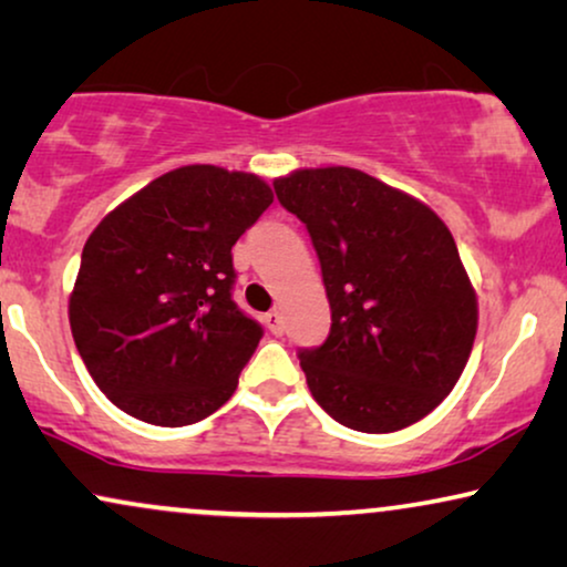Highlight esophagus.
I'll use <instances>...</instances> for the list:
<instances>
[{
    "mask_svg": "<svg viewBox=\"0 0 567 567\" xmlns=\"http://www.w3.org/2000/svg\"><path fill=\"white\" fill-rule=\"evenodd\" d=\"M264 323H267V329L277 337L285 331V319H282V313H279V311H269L267 316H264Z\"/></svg>",
    "mask_w": 567,
    "mask_h": 567,
    "instance_id": "1",
    "label": "esophagus"
}]
</instances>
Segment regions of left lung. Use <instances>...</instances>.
<instances>
[{
  "instance_id": "left-lung-1",
  "label": "left lung",
  "mask_w": 567,
  "mask_h": 567,
  "mask_svg": "<svg viewBox=\"0 0 567 567\" xmlns=\"http://www.w3.org/2000/svg\"><path fill=\"white\" fill-rule=\"evenodd\" d=\"M275 192L311 236L331 308L327 342L298 352L313 399L360 433L422 420L456 386L477 334V296L446 223L342 165L296 171Z\"/></svg>"
}]
</instances>
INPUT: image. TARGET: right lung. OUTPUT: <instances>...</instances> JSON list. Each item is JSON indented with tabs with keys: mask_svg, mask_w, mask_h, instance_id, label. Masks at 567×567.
Masks as SVG:
<instances>
[{
	"mask_svg": "<svg viewBox=\"0 0 567 567\" xmlns=\"http://www.w3.org/2000/svg\"><path fill=\"white\" fill-rule=\"evenodd\" d=\"M271 199L254 173L184 165L90 233L70 327L97 389L118 410L184 427L233 396L264 329L233 300L230 248Z\"/></svg>",
	"mask_w": 567,
	"mask_h": 567,
	"instance_id": "1",
	"label": "right lung"
}]
</instances>
